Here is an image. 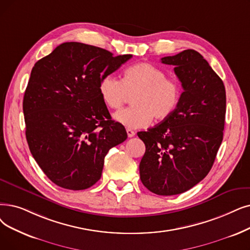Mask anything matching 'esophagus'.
<instances>
[{"label": "esophagus", "instance_id": "34e87169", "mask_svg": "<svg viewBox=\"0 0 250 250\" xmlns=\"http://www.w3.org/2000/svg\"><path fill=\"white\" fill-rule=\"evenodd\" d=\"M126 134H127V137L128 138H132V137H134L135 136V132L134 131H132L131 128H126Z\"/></svg>", "mask_w": 250, "mask_h": 250}]
</instances>
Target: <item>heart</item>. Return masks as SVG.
Instances as JSON below:
<instances>
[{
    "mask_svg": "<svg viewBox=\"0 0 250 250\" xmlns=\"http://www.w3.org/2000/svg\"><path fill=\"white\" fill-rule=\"evenodd\" d=\"M99 93L105 105L121 109L128 95L134 106L114 114V119L128 128L144 127L152 118L165 121L176 111L181 100V86L167 79V73L150 63L132 65L124 71L123 79L105 75L99 83Z\"/></svg>",
    "mask_w": 250,
    "mask_h": 250,
    "instance_id": "heart-1",
    "label": "heart"
}]
</instances>
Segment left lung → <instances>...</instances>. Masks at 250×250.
I'll use <instances>...</instances> for the list:
<instances>
[{
  "label": "left lung",
  "instance_id": "left-lung-1",
  "mask_svg": "<svg viewBox=\"0 0 250 250\" xmlns=\"http://www.w3.org/2000/svg\"><path fill=\"white\" fill-rule=\"evenodd\" d=\"M172 65L184 92L176 111L147 132L138 133L146 151L140 179L157 195H177L202 181L223 141L226 90L221 78L195 50L161 58Z\"/></svg>",
  "mask_w": 250,
  "mask_h": 250
}]
</instances>
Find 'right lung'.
I'll return each mask as SVG.
<instances>
[{
	"label": "right lung",
	"mask_w": 250,
	"mask_h": 250,
	"mask_svg": "<svg viewBox=\"0 0 250 250\" xmlns=\"http://www.w3.org/2000/svg\"><path fill=\"white\" fill-rule=\"evenodd\" d=\"M132 57L68 42L32 67L23 97L26 140L57 186L92 187L101 178L107 152L127 138L124 125L111 119L99 83Z\"/></svg>",
	"instance_id": "right-lung-1"
}]
</instances>
